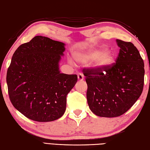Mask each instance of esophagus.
I'll list each match as a JSON object with an SVG mask.
<instances>
[{"label": "esophagus", "mask_w": 150, "mask_h": 150, "mask_svg": "<svg viewBox=\"0 0 150 150\" xmlns=\"http://www.w3.org/2000/svg\"><path fill=\"white\" fill-rule=\"evenodd\" d=\"M78 80H79V81H82L84 79L83 75L81 73H79V74H78Z\"/></svg>", "instance_id": "esophagus-1"}]
</instances>
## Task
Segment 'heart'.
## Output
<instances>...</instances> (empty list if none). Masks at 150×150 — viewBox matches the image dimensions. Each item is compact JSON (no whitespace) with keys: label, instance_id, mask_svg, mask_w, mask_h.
<instances>
[{"label":"heart","instance_id":"obj_1","mask_svg":"<svg viewBox=\"0 0 150 150\" xmlns=\"http://www.w3.org/2000/svg\"><path fill=\"white\" fill-rule=\"evenodd\" d=\"M79 62L87 63L92 62V65L96 69L104 70L114 65L116 55L111 50H104L97 48H90L76 56Z\"/></svg>","mask_w":150,"mask_h":150}]
</instances>
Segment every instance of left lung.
Segmentation results:
<instances>
[{
    "label": "left lung",
    "instance_id": "1",
    "mask_svg": "<svg viewBox=\"0 0 150 150\" xmlns=\"http://www.w3.org/2000/svg\"><path fill=\"white\" fill-rule=\"evenodd\" d=\"M117 42L120 52L113 65L104 70H83L88 107L101 117L123 115L143 91L144 64L139 50L131 42L117 39Z\"/></svg>",
    "mask_w": 150,
    "mask_h": 150
}]
</instances>
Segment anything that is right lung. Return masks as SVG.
<instances>
[{
	"instance_id": "right-lung-1",
	"label": "right lung",
	"mask_w": 150,
	"mask_h": 150,
	"mask_svg": "<svg viewBox=\"0 0 150 150\" xmlns=\"http://www.w3.org/2000/svg\"><path fill=\"white\" fill-rule=\"evenodd\" d=\"M63 42L38 35L15 50L6 76L14 108L29 119L51 122L66 110L67 95L78 81L76 74L59 71Z\"/></svg>"
}]
</instances>
